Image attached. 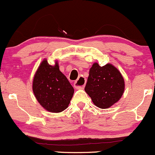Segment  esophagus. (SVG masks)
<instances>
[{"instance_id": "obj_1", "label": "esophagus", "mask_w": 155, "mask_h": 155, "mask_svg": "<svg viewBox=\"0 0 155 155\" xmlns=\"http://www.w3.org/2000/svg\"><path fill=\"white\" fill-rule=\"evenodd\" d=\"M86 83V81L84 78L80 77L77 81L74 83V87L78 89H82L84 88Z\"/></svg>"}]
</instances>
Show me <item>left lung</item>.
Returning a JSON list of instances; mask_svg holds the SVG:
<instances>
[{
    "label": "left lung",
    "mask_w": 155,
    "mask_h": 155,
    "mask_svg": "<svg viewBox=\"0 0 155 155\" xmlns=\"http://www.w3.org/2000/svg\"><path fill=\"white\" fill-rule=\"evenodd\" d=\"M124 89V79L115 66L111 64L101 66L97 63L92 65L85 91L96 106L109 108L120 99Z\"/></svg>",
    "instance_id": "8db88e82"
}]
</instances>
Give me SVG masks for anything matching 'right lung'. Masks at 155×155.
Listing matches in <instances>:
<instances>
[{"mask_svg":"<svg viewBox=\"0 0 155 155\" xmlns=\"http://www.w3.org/2000/svg\"><path fill=\"white\" fill-rule=\"evenodd\" d=\"M32 90L40 104L50 112H61L69 106L74 89L60 71L58 61L54 66L44 59L35 74Z\"/></svg>","mask_w":155,"mask_h":155,"instance_id":"right-lung-1","label":"right lung"}]
</instances>
